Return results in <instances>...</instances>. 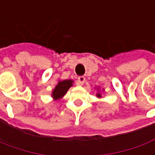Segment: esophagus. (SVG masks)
Listing matches in <instances>:
<instances>
[{
    "label": "esophagus",
    "instance_id": "obj_1",
    "mask_svg": "<svg viewBox=\"0 0 155 155\" xmlns=\"http://www.w3.org/2000/svg\"><path fill=\"white\" fill-rule=\"evenodd\" d=\"M85 81H86V78H84V76H81L78 78V85H83L85 83Z\"/></svg>",
    "mask_w": 155,
    "mask_h": 155
}]
</instances>
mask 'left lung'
<instances>
[{"mask_svg":"<svg viewBox=\"0 0 155 155\" xmlns=\"http://www.w3.org/2000/svg\"><path fill=\"white\" fill-rule=\"evenodd\" d=\"M97 96H98V97H101V95H100V94H97Z\"/></svg>","mask_w":155,"mask_h":155,"instance_id":"8db88e82","label":"left lung"}]
</instances>
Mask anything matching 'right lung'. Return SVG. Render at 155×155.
<instances>
[{"label": "right lung", "mask_w": 155, "mask_h": 155, "mask_svg": "<svg viewBox=\"0 0 155 155\" xmlns=\"http://www.w3.org/2000/svg\"><path fill=\"white\" fill-rule=\"evenodd\" d=\"M71 84H72L71 80H64V81L59 82V84L55 86V88L53 90L52 96L55 98V100H58L60 98H61L67 93L68 88L72 86Z\"/></svg>", "instance_id": "right-lung-1"}]
</instances>
